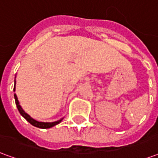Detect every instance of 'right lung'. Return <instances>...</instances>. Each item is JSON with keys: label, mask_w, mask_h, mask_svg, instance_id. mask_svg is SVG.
<instances>
[{"label": "right lung", "mask_w": 158, "mask_h": 158, "mask_svg": "<svg viewBox=\"0 0 158 158\" xmlns=\"http://www.w3.org/2000/svg\"><path fill=\"white\" fill-rule=\"evenodd\" d=\"M15 85H16V81H15ZM13 90L15 91V85H14V88H13ZM14 98H15V102L16 105H17V107H18V109H19V113L20 114L22 115L24 118L29 123H31L33 126H35V127H37V128H40V129H49V128H52L53 126L56 125V124H58L59 123L62 122V119H60L58 121H56V122H52V123H44V122H39V121H36L35 119L32 118L31 117L29 116V114H27V113L23 110V108L21 107V106L19 105V100H18V97H17V95L14 94Z\"/></svg>", "instance_id": "add662e5"}]
</instances>
